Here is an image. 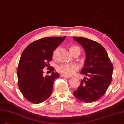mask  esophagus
Returning <instances> with one entry per match:
<instances>
[{"label":"esophagus","mask_w":124,"mask_h":124,"mask_svg":"<svg viewBox=\"0 0 124 124\" xmlns=\"http://www.w3.org/2000/svg\"><path fill=\"white\" fill-rule=\"evenodd\" d=\"M60 76L61 77H65V78H69V76H65L64 74H61L60 75Z\"/></svg>","instance_id":"obj_1"}]
</instances>
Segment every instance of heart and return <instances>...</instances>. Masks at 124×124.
I'll return each mask as SVG.
<instances>
[{"mask_svg": "<svg viewBox=\"0 0 124 124\" xmlns=\"http://www.w3.org/2000/svg\"><path fill=\"white\" fill-rule=\"evenodd\" d=\"M77 47H72L70 49L74 48ZM58 49H55L53 53V57H55L57 55ZM78 69V66L75 64H63L57 67V70L59 73H61L63 74H64L67 76H70L74 75L76 70Z\"/></svg>", "mask_w": 124, "mask_h": 124, "instance_id": "obj_1", "label": "heart"}]
</instances>
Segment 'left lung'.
I'll return each mask as SVG.
<instances>
[{"instance_id": "left-lung-1", "label": "left lung", "mask_w": 124, "mask_h": 124, "mask_svg": "<svg viewBox=\"0 0 124 124\" xmlns=\"http://www.w3.org/2000/svg\"><path fill=\"white\" fill-rule=\"evenodd\" d=\"M83 48L86 58L81 74L89 78L81 80L74 95L84 102H92L106 93L112 79L113 67L106 50L98 43L90 39L74 37Z\"/></svg>"}]
</instances>
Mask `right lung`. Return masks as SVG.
<instances>
[{
    "label": "right lung",
    "instance_id": "right-lung-1",
    "mask_svg": "<svg viewBox=\"0 0 124 124\" xmlns=\"http://www.w3.org/2000/svg\"><path fill=\"white\" fill-rule=\"evenodd\" d=\"M66 37H47L35 41L28 46L20 58L17 77L20 91L28 101L39 103L45 101L52 93L54 80L59 74L53 72L44 77L43 70L49 65L54 51L64 40Z\"/></svg>",
    "mask_w": 124,
    "mask_h": 124
}]
</instances>
